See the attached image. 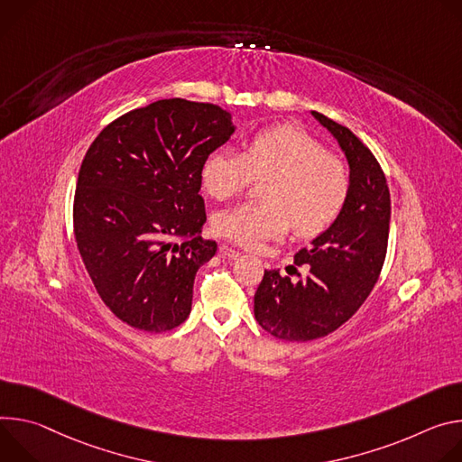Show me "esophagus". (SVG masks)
Listing matches in <instances>:
<instances>
[{
    "label": "esophagus",
    "mask_w": 462,
    "mask_h": 462,
    "mask_svg": "<svg viewBox=\"0 0 462 462\" xmlns=\"http://www.w3.org/2000/svg\"><path fill=\"white\" fill-rule=\"evenodd\" d=\"M220 253H222V257L231 259V261H236V259L240 257V251H236V249H233V247H229V245H226V244H222V245H220Z\"/></svg>",
    "instance_id": "obj_1"
}]
</instances>
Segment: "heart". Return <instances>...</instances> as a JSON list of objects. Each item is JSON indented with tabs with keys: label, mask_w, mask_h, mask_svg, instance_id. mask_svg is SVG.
Masks as SVG:
<instances>
[{
	"label": "heart",
	"mask_w": 462,
	"mask_h": 462,
	"mask_svg": "<svg viewBox=\"0 0 462 462\" xmlns=\"http://www.w3.org/2000/svg\"><path fill=\"white\" fill-rule=\"evenodd\" d=\"M254 180H264V203H240L215 217L220 236L259 247L290 226L299 236L323 233L348 196V172L312 135L293 125L264 128L244 152L218 148L201 165V185L215 199H229Z\"/></svg>",
	"instance_id": "heart-1"
}]
</instances>
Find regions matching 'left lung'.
<instances>
[{
  "label": "left lung",
  "instance_id": "8db88e82",
  "mask_svg": "<svg viewBox=\"0 0 462 462\" xmlns=\"http://www.w3.org/2000/svg\"><path fill=\"white\" fill-rule=\"evenodd\" d=\"M312 116L336 137L348 162V196L332 226L295 253L309 268L297 282L266 270L254 291V319L284 341H310L346 323L373 291L387 253L391 196L373 152L346 126Z\"/></svg>",
  "mask_w": 462,
  "mask_h": 462
}]
</instances>
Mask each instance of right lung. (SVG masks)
Returning <instances> with one entry per match:
<instances>
[{
    "instance_id": "add662e5",
    "label": "right lung",
    "mask_w": 462,
    "mask_h": 462,
    "mask_svg": "<svg viewBox=\"0 0 462 462\" xmlns=\"http://www.w3.org/2000/svg\"><path fill=\"white\" fill-rule=\"evenodd\" d=\"M231 114L209 102L163 98L102 130L80 165L73 227L82 263L108 309L144 332L190 314L203 240L201 165L229 141Z\"/></svg>"
}]
</instances>
